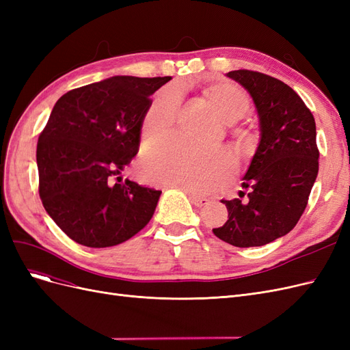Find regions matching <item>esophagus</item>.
<instances>
[{
  "label": "esophagus",
  "instance_id": "esophagus-1",
  "mask_svg": "<svg viewBox=\"0 0 350 350\" xmlns=\"http://www.w3.org/2000/svg\"><path fill=\"white\" fill-rule=\"evenodd\" d=\"M189 200H191V203L197 207H203V206L208 204V198L200 197V196H196V194H189Z\"/></svg>",
  "mask_w": 350,
  "mask_h": 350
}]
</instances>
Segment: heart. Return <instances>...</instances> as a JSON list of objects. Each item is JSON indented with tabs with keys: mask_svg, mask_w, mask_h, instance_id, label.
Listing matches in <instances>:
<instances>
[{
	"mask_svg": "<svg viewBox=\"0 0 350 350\" xmlns=\"http://www.w3.org/2000/svg\"><path fill=\"white\" fill-rule=\"evenodd\" d=\"M204 94L228 124L242 120L252 105L250 94L230 81L211 84ZM181 100V90L175 86H166L154 94L142 118V139L146 144L162 143L172 135ZM232 171L234 162L229 154L194 150L181 144L154 147L144 153L142 161V175L149 183L198 191L217 185Z\"/></svg>",
	"mask_w": 350,
	"mask_h": 350,
	"instance_id": "b5f03b06",
	"label": "heart"
}]
</instances>
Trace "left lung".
I'll use <instances>...</instances> for the list:
<instances>
[{
	"label": "left lung",
	"mask_w": 350,
	"mask_h": 350,
	"mask_svg": "<svg viewBox=\"0 0 350 350\" xmlns=\"http://www.w3.org/2000/svg\"><path fill=\"white\" fill-rule=\"evenodd\" d=\"M245 88L258 112L261 140L242 187L248 198L221 200L228 220L213 234L239 248L261 247L295 228L319 174L315 120L288 84L251 70L229 71Z\"/></svg>",
	"instance_id": "left-lung-1"
}]
</instances>
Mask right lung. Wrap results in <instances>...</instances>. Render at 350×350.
<instances>
[{"mask_svg": "<svg viewBox=\"0 0 350 350\" xmlns=\"http://www.w3.org/2000/svg\"><path fill=\"white\" fill-rule=\"evenodd\" d=\"M171 79L116 76L57 100L36 147L39 197L72 241L113 247L150 221L162 191L112 179L139 153L150 94Z\"/></svg>", "mask_w": 350, "mask_h": 350, "instance_id": "add662e5", "label": "right lung"}]
</instances>
